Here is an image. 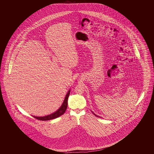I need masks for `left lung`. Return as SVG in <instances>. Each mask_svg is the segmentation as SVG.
I'll return each instance as SVG.
<instances>
[{"label":"left lung","instance_id":"left-lung-1","mask_svg":"<svg viewBox=\"0 0 154 154\" xmlns=\"http://www.w3.org/2000/svg\"><path fill=\"white\" fill-rule=\"evenodd\" d=\"M92 113H93V114H94V115H95V116H96V117H99V116H97V115H96L95 114V113H94V112H92Z\"/></svg>","mask_w":154,"mask_h":154}]
</instances>
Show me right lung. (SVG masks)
Wrapping results in <instances>:
<instances>
[{"instance_id":"1","label":"right lung","mask_w":154,"mask_h":154,"mask_svg":"<svg viewBox=\"0 0 154 154\" xmlns=\"http://www.w3.org/2000/svg\"><path fill=\"white\" fill-rule=\"evenodd\" d=\"M70 89H69V91L67 92L62 104L61 105V106L60 107V108L58 110H57L55 112L52 113L51 114L44 116V117H36V116H33V117L38 120H40V121L41 120L42 121H48V120H51V119L57 118L60 117V116L63 115L65 112L66 109L67 107V100H68V97H69V96L70 94Z\"/></svg>"}]
</instances>
